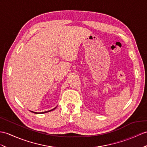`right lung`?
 Instances as JSON below:
<instances>
[{"instance_id":"add662e5","label":"right lung","mask_w":147,"mask_h":147,"mask_svg":"<svg viewBox=\"0 0 147 147\" xmlns=\"http://www.w3.org/2000/svg\"><path fill=\"white\" fill-rule=\"evenodd\" d=\"M57 108V107H55L54 109H52V110H49V111H46V112H33V111H30L31 112H32V113H36V114H41V113H47V112H51V111H52V110H55V109Z\"/></svg>"}]
</instances>
